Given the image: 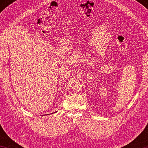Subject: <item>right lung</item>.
<instances>
[{
  "label": "right lung",
  "mask_w": 148,
  "mask_h": 148,
  "mask_svg": "<svg viewBox=\"0 0 148 148\" xmlns=\"http://www.w3.org/2000/svg\"><path fill=\"white\" fill-rule=\"evenodd\" d=\"M54 113H55V112H54ZM52 114H53V113H52ZM47 115H48V114H47Z\"/></svg>",
  "instance_id": "obj_1"
}]
</instances>
